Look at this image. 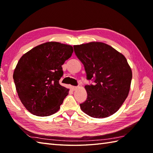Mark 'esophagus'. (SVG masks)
I'll return each mask as SVG.
<instances>
[{"instance_id":"obj_1","label":"esophagus","mask_w":153,"mask_h":153,"mask_svg":"<svg viewBox=\"0 0 153 153\" xmlns=\"http://www.w3.org/2000/svg\"><path fill=\"white\" fill-rule=\"evenodd\" d=\"M71 89L72 90H74V91H75V90H76L77 88H78V87H76V86H71Z\"/></svg>"}]
</instances>
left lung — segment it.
Here are the masks:
<instances>
[{
    "instance_id": "8db88e82",
    "label": "left lung",
    "mask_w": 153,
    "mask_h": 153,
    "mask_svg": "<svg viewBox=\"0 0 153 153\" xmlns=\"http://www.w3.org/2000/svg\"><path fill=\"white\" fill-rule=\"evenodd\" d=\"M74 52L83 63L87 79L93 84L85 88L87 98L80 104L86 114L106 118L116 112L128 96L132 71L126 57L101 42L74 45Z\"/></svg>"
}]
</instances>
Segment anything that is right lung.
Listing matches in <instances>:
<instances>
[{"instance_id":"add662e5","label":"right lung","mask_w":153,"mask_h":153,"mask_svg":"<svg viewBox=\"0 0 153 153\" xmlns=\"http://www.w3.org/2000/svg\"><path fill=\"white\" fill-rule=\"evenodd\" d=\"M74 52L71 45L47 42L24 54L19 60L13 79L19 99L29 112L48 116L60 108L69 89L60 85L62 66Z\"/></svg>"}]
</instances>
